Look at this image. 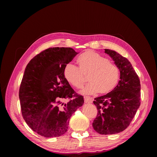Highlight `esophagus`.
I'll return each instance as SVG.
<instances>
[{"label": "esophagus", "mask_w": 157, "mask_h": 157, "mask_svg": "<svg viewBox=\"0 0 157 157\" xmlns=\"http://www.w3.org/2000/svg\"><path fill=\"white\" fill-rule=\"evenodd\" d=\"M84 102L85 103H92L93 102V99L89 98V97L84 96Z\"/></svg>", "instance_id": "obj_1"}]
</instances>
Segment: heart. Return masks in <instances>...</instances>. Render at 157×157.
<instances>
[{"instance_id": "1", "label": "heart", "mask_w": 157, "mask_h": 157, "mask_svg": "<svg viewBox=\"0 0 157 157\" xmlns=\"http://www.w3.org/2000/svg\"><path fill=\"white\" fill-rule=\"evenodd\" d=\"M79 68L71 63H67L63 69L65 80L75 88H81L85 76H89V83L81 91L84 95L99 93L106 94L113 91L117 85L120 73L117 66L99 53L88 50L77 59Z\"/></svg>"}]
</instances>
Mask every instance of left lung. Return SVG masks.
Listing matches in <instances>:
<instances>
[{"mask_svg":"<svg viewBox=\"0 0 157 157\" xmlns=\"http://www.w3.org/2000/svg\"><path fill=\"white\" fill-rule=\"evenodd\" d=\"M120 71V81L110 93L94 99L98 115L94 129L102 135L124 131L129 125L140 105V82L130 62L115 51L104 49Z\"/></svg>","mask_w":157,"mask_h":157,"instance_id":"8db88e82","label":"left lung"}]
</instances>
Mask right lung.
Here are the masks:
<instances>
[{
  "instance_id": "right-lung-1",
  "label": "right lung",
  "mask_w": 157,
  "mask_h": 157,
  "mask_svg": "<svg viewBox=\"0 0 157 157\" xmlns=\"http://www.w3.org/2000/svg\"><path fill=\"white\" fill-rule=\"evenodd\" d=\"M78 53L71 48H50L26 66L19 89L21 114L27 125L43 137L63 135L72 114L84 104L83 96L75 94L63 76L65 65ZM64 99L69 101L64 103Z\"/></svg>"
}]
</instances>
